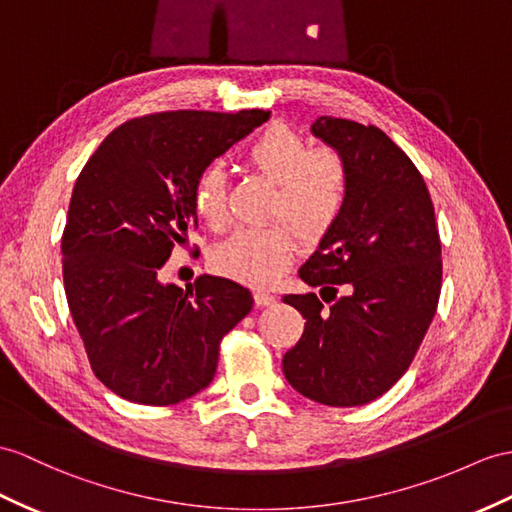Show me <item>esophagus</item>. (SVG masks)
Instances as JSON below:
<instances>
[{
	"label": "esophagus",
	"instance_id": "1",
	"mask_svg": "<svg viewBox=\"0 0 512 512\" xmlns=\"http://www.w3.org/2000/svg\"><path fill=\"white\" fill-rule=\"evenodd\" d=\"M254 299H256V306H273L278 302V297L269 293V291H265V289H258L254 293Z\"/></svg>",
	"mask_w": 512,
	"mask_h": 512
}]
</instances>
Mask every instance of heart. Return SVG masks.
Here are the masks:
<instances>
[{"instance_id": "heart-1", "label": "heart", "mask_w": 512, "mask_h": 512, "mask_svg": "<svg viewBox=\"0 0 512 512\" xmlns=\"http://www.w3.org/2000/svg\"><path fill=\"white\" fill-rule=\"evenodd\" d=\"M245 162L273 182L269 215L285 223L263 228H236L213 249V265L223 276L247 284H267L291 263L295 236L317 243L339 221L350 171L339 152L328 147L308 149L293 128L276 123L256 134L245 147ZM193 208L208 223H219L226 210V176L219 162H208L193 182Z\"/></svg>"}]
</instances>
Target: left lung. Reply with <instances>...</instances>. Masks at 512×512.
<instances>
[{
  "mask_svg": "<svg viewBox=\"0 0 512 512\" xmlns=\"http://www.w3.org/2000/svg\"><path fill=\"white\" fill-rule=\"evenodd\" d=\"M310 130L343 156L350 191L339 221L299 267L319 295L282 297L306 319L282 371L308 400L363 406L404 376L430 328L441 239L419 169L380 128L319 117Z\"/></svg>",
  "mask_w": 512,
  "mask_h": 512,
  "instance_id": "1",
  "label": "left lung"
}]
</instances>
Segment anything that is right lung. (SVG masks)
<instances>
[{"mask_svg":"<svg viewBox=\"0 0 512 512\" xmlns=\"http://www.w3.org/2000/svg\"><path fill=\"white\" fill-rule=\"evenodd\" d=\"M267 119L265 110L132 119L78 176L62 232V280L93 373L123 400L169 406L206 389L221 339L252 310L241 284L199 276L182 291L160 282V267L197 226L199 169Z\"/></svg>","mask_w":512,"mask_h":512,"instance_id":"1","label":"right lung"}]
</instances>
